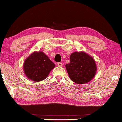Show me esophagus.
<instances>
[{
  "label": "esophagus",
  "mask_w": 122,
  "mask_h": 122,
  "mask_svg": "<svg viewBox=\"0 0 122 122\" xmlns=\"http://www.w3.org/2000/svg\"><path fill=\"white\" fill-rule=\"evenodd\" d=\"M57 66H59V67H62V63L61 62H58L57 63Z\"/></svg>",
  "instance_id": "esophagus-1"
}]
</instances>
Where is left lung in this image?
<instances>
[{"label":"left lung","mask_w":122,"mask_h":122,"mask_svg":"<svg viewBox=\"0 0 122 122\" xmlns=\"http://www.w3.org/2000/svg\"><path fill=\"white\" fill-rule=\"evenodd\" d=\"M70 79L78 84L90 81L97 71L95 61L85 52H74L70 56V62L66 65Z\"/></svg>","instance_id":"left-lung-1"}]
</instances>
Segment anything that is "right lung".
I'll return each instance as SVG.
<instances>
[{
	"label": "right lung",
	"mask_w": 122,
	"mask_h": 122,
	"mask_svg": "<svg viewBox=\"0 0 122 122\" xmlns=\"http://www.w3.org/2000/svg\"><path fill=\"white\" fill-rule=\"evenodd\" d=\"M55 65L42 51L34 52L25 60L23 70L31 81H40L48 77Z\"/></svg>",
	"instance_id": "add662e5"
}]
</instances>
